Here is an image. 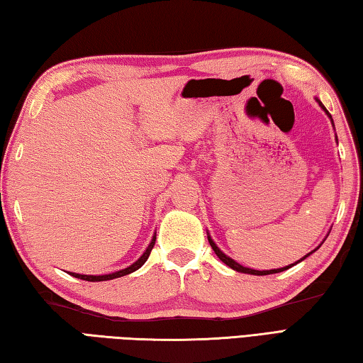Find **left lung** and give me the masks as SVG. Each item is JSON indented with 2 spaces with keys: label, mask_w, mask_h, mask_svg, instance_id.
<instances>
[{
  "label": "left lung",
  "mask_w": 363,
  "mask_h": 363,
  "mask_svg": "<svg viewBox=\"0 0 363 363\" xmlns=\"http://www.w3.org/2000/svg\"><path fill=\"white\" fill-rule=\"evenodd\" d=\"M317 101H318V104L323 107V111H325L326 113H328V117L330 118V121H333V117H330V113L328 112V109H326V107L325 106H323V103L320 101V99H317ZM333 126H334V121H333ZM207 238H209V243H211V246H212V250L215 251V254H217V256H218V259L221 260V262H225V264L229 267V268H233V269H235V272H240V273H246V274H254V276H265V274H273V273H281V272H285V269H289V268H291L293 265H296L298 264V262H301V260H304L306 257H309L311 256V254L313 252V251H317V250H313L312 252H309V254H307V256H304L303 259H301V260H298V262H295V264H291V265H287V267H282V268H276V269H264V272H259V269H252V268H246V267H243V265H240V264H237V262L234 260V259H230V257H228L226 256V254L225 252H223L220 248H218V246L217 245H215V242L212 240V238H211V235L209 234H207Z\"/></svg>",
  "instance_id": "left-lung-1"
}]
</instances>
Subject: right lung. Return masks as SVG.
<instances>
[{
    "instance_id": "1",
    "label": "right lung",
    "mask_w": 363,
    "mask_h": 363,
    "mask_svg": "<svg viewBox=\"0 0 363 363\" xmlns=\"http://www.w3.org/2000/svg\"><path fill=\"white\" fill-rule=\"evenodd\" d=\"M154 243H156V233H154L151 243L148 245V248H146V251L142 254L140 259L135 260L134 264H133V265H129L128 268H123V269H120V272L109 273V274H103V276H94V274H78V273H70V274H72V276H74V277H78V279H82V281H90V282H99V281H111V279H117V277L126 276V274H129V273H134L135 269L140 268V267L145 264V262H146V259L150 257V254H151V250H152Z\"/></svg>"
}]
</instances>
